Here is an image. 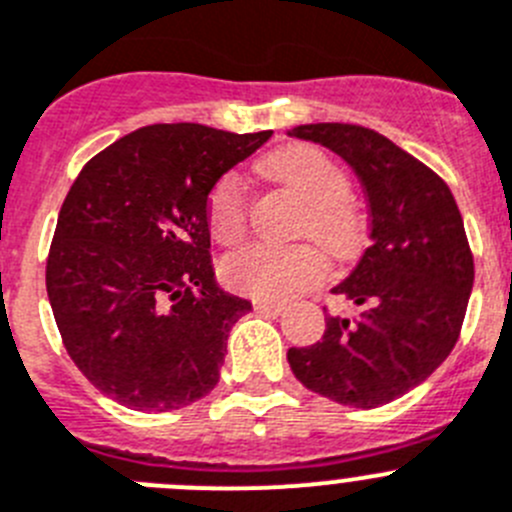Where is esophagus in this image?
Here are the masks:
<instances>
[{
    "label": "esophagus",
    "mask_w": 512,
    "mask_h": 512,
    "mask_svg": "<svg viewBox=\"0 0 512 512\" xmlns=\"http://www.w3.org/2000/svg\"><path fill=\"white\" fill-rule=\"evenodd\" d=\"M252 306L257 308V311H283L285 303L283 301H273V298H252Z\"/></svg>",
    "instance_id": "1"
}]
</instances>
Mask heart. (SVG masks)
<instances>
[{
    "mask_svg": "<svg viewBox=\"0 0 512 512\" xmlns=\"http://www.w3.org/2000/svg\"><path fill=\"white\" fill-rule=\"evenodd\" d=\"M265 173L285 183L308 204L298 224V237L312 242L290 247L255 245L234 252L222 262V278L237 293L255 298H288L319 285L326 275V251L334 260L354 255L362 222L349 206V178L319 147L285 145L262 160ZM206 219L216 242L234 247L247 234V193L237 173H227L211 188Z\"/></svg>",
    "mask_w": 512,
    "mask_h": 512,
    "instance_id": "obj_1",
    "label": "heart"
}]
</instances>
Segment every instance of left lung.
I'll list each match as a JSON object with an SVG mask.
<instances>
[{
    "label": "left lung",
    "instance_id": "1",
    "mask_svg": "<svg viewBox=\"0 0 512 512\" xmlns=\"http://www.w3.org/2000/svg\"><path fill=\"white\" fill-rule=\"evenodd\" d=\"M293 137L342 155L370 206V245L331 293L357 316H326L311 347L288 362L313 393L352 408H377L421 385L459 339L474 283L462 214L449 186L395 142L359 124H301Z\"/></svg>",
    "mask_w": 512,
    "mask_h": 512
}]
</instances>
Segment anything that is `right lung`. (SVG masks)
<instances>
[{"mask_svg":"<svg viewBox=\"0 0 512 512\" xmlns=\"http://www.w3.org/2000/svg\"><path fill=\"white\" fill-rule=\"evenodd\" d=\"M270 135L150 124L81 168L45 285L63 347L99 393L165 413L214 390L229 331L252 303L214 283L206 201Z\"/></svg>","mask_w":512,"mask_h":512,"instance_id":"obj_1","label":"right lung"}]
</instances>
